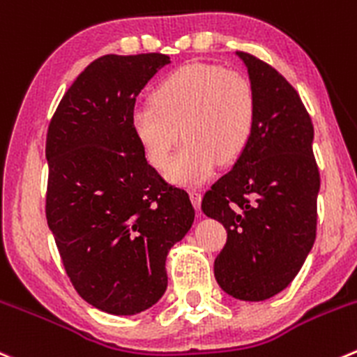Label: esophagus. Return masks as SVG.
<instances>
[{"mask_svg": "<svg viewBox=\"0 0 357 357\" xmlns=\"http://www.w3.org/2000/svg\"><path fill=\"white\" fill-rule=\"evenodd\" d=\"M190 199H192L193 207L199 211L200 204H202V192H200V190H192V192H190Z\"/></svg>", "mask_w": 357, "mask_h": 357, "instance_id": "34e87169", "label": "esophagus"}]
</instances>
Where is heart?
<instances>
[{
  "mask_svg": "<svg viewBox=\"0 0 357 357\" xmlns=\"http://www.w3.org/2000/svg\"><path fill=\"white\" fill-rule=\"evenodd\" d=\"M130 123L148 162L164 169L172 148L185 139L167 169L179 186H199L218 162H234L248 146L256 123L252 83L214 64L176 69L155 89L150 102L136 106Z\"/></svg>",
  "mask_w": 357,
  "mask_h": 357,
  "instance_id": "b5f03b06",
  "label": "heart"
}]
</instances>
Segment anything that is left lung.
<instances>
[{
  "label": "left lung",
  "mask_w": 357,
  "mask_h": 357,
  "mask_svg": "<svg viewBox=\"0 0 357 357\" xmlns=\"http://www.w3.org/2000/svg\"><path fill=\"white\" fill-rule=\"evenodd\" d=\"M256 123L230 172L204 195L202 211L227 228L214 278L227 295L263 302L295 279L316 241L319 171L314 126L288 79L245 52Z\"/></svg>",
  "instance_id": "1"
}]
</instances>
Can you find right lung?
Masks as SVG:
<instances>
[{
  "mask_svg": "<svg viewBox=\"0 0 357 357\" xmlns=\"http://www.w3.org/2000/svg\"><path fill=\"white\" fill-rule=\"evenodd\" d=\"M171 59L102 55L79 73L47 132V223L78 295L134 316L167 289L165 258L195 209L148 164L130 123L136 98Z\"/></svg>",
  "mask_w": 357,
  "mask_h": 357,
  "instance_id": "add662e5",
  "label": "right lung"
}]
</instances>
